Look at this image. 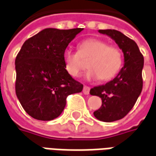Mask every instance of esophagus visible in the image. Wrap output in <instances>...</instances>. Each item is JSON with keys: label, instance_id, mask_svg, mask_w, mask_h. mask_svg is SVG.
Here are the masks:
<instances>
[{"label": "esophagus", "instance_id": "1", "mask_svg": "<svg viewBox=\"0 0 156 156\" xmlns=\"http://www.w3.org/2000/svg\"><path fill=\"white\" fill-rule=\"evenodd\" d=\"M90 88L89 86H86V85H84L83 86V93L84 94V95H89L90 94Z\"/></svg>", "mask_w": 156, "mask_h": 156}]
</instances>
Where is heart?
Here are the masks:
<instances>
[{"mask_svg": "<svg viewBox=\"0 0 156 156\" xmlns=\"http://www.w3.org/2000/svg\"><path fill=\"white\" fill-rule=\"evenodd\" d=\"M65 69L72 77L77 78L88 66L86 77L90 80L100 78L107 81L115 77L123 64L122 51L98 38H88L78 44V52L72 49L63 54Z\"/></svg>", "mask_w": 156, "mask_h": 156, "instance_id": "obj_1", "label": "heart"}]
</instances>
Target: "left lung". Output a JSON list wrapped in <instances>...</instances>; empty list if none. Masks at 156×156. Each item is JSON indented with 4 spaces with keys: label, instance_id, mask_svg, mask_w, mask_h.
Segmentation results:
<instances>
[{
    "label": "left lung",
    "instance_id": "1",
    "mask_svg": "<svg viewBox=\"0 0 156 156\" xmlns=\"http://www.w3.org/2000/svg\"><path fill=\"white\" fill-rule=\"evenodd\" d=\"M100 33L113 38L122 49L125 64L110 82L90 90V95L100 96L102 104L94 112L97 119L113 122L123 119L136 103L143 89L142 71L144 56L132 39L116 30H99Z\"/></svg>",
    "mask_w": 156,
    "mask_h": 156
}]
</instances>
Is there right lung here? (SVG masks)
Masks as SVG:
<instances>
[{
	"instance_id": "obj_1",
	"label": "right lung",
	"mask_w": 156,
	"mask_h": 156,
	"mask_svg": "<svg viewBox=\"0 0 156 156\" xmlns=\"http://www.w3.org/2000/svg\"><path fill=\"white\" fill-rule=\"evenodd\" d=\"M83 30H42L27 39L16 56V95L32 118L44 121L57 118L66 97L82 91L83 85L65 69L63 54Z\"/></svg>"
}]
</instances>
